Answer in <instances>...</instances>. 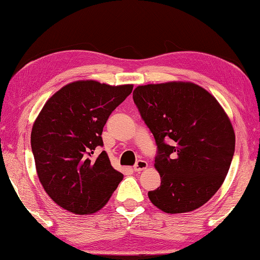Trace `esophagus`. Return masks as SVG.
<instances>
[{
    "instance_id": "obj_1",
    "label": "esophagus",
    "mask_w": 260,
    "mask_h": 260,
    "mask_svg": "<svg viewBox=\"0 0 260 260\" xmlns=\"http://www.w3.org/2000/svg\"><path fill=\"white\" fill-rule=\"evenodd\" d=\"M148 167V162L146 160H138L136 161V164L134 165V171L135 172H140V171H143L146 170Z\"/></svg>"
}]
</instances>
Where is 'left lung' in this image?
<instances>
[{"label": "left lung", "mask_w": 260, "mask_h": 260, "mask_svg": "<svg viewBox=\"0 0 260 260\" xmlns=\"http://www.w3.org/2000/svg\"><path fill=\"white\" fill-rule=\"evenodd\" d=\"M134 103L155 138L160 186L148 192L166 213L204 205L225 180L235 151L230 118L214 96L192 82L136 87Z\"/></svg>", "instance_id": "1"}]
</instances>
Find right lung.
<instances>
[{"mask_svg":"<svg viewBox=\"0 0 260 260\" xmlns=\"http://www.w3.org/2000/svg\"><path fill=\"white\" fill-rule=\"evenodd\" d=\"M132 90L133 85L74 81L52 95L39 113L30 133L35 167L43 189L60 208L94 213L124 178L107 152H94L103 147L109 116Z\"/></svg>","mask_w":260,"mask_h":260,"instance_id":"obj_1","label":"right lung"}]
</instances>
